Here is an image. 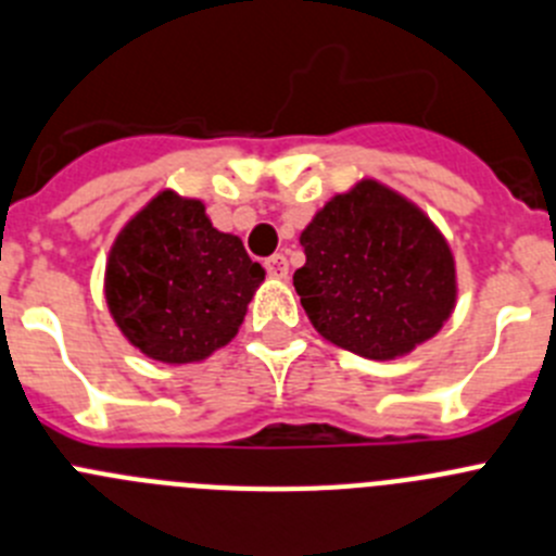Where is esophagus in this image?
<instances>
[{
  "mask_svg": "<svg viewBox=\"0 0 556 556\" xmlns=\"http://www.w3.org/2000/svg\"><path fill=\"white\" fill-rule=\"evenodd\" d=\"M266 271L268 277L285 279L288 277V257H285V254H271V257L266 261Z\"/></svg>",
  "mask_w": 556,
  "mask_h": 556,
  "instance_id": "1",
  "label": "esophagus"
}]
</instances>
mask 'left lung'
<instances>
[{"label": "left lung", "mask_w": 556, "mask_h": 556, "mask_svg": "<svg viewBox=\"0 0 556 556\" xmlns=\"http://www.w3.org/2000/svg\"><path fill=\"white\" fill-rule=\"evenodd\" d=\"M293 274L315 329L367 359H395L442 329L455 307L444 236L406 197L376 180L337 194L302 232Z\"/></svg>", "instance_id": "left-lung-1"}]
</instances>
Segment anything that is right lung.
I'll use <instances>...</instances> for the list:
<instances>
[{
  "mask_svg": "<svg viewBox=\"0 0 556 556\" xmlns=\"http://www.w3.org/2000/svg\"><path fill=\"white\" fill-rule=\"evenodd\" d=\"M263 277L241 238L216 230L200 200L161 191L109 252L106 304L144 356L186 365L238 334Z\"/></svg>",
  "mask_w": 556,
  "mask_h": 556,
  "instance_id": "1",
  "label": "right lung"
}]
</instances>
